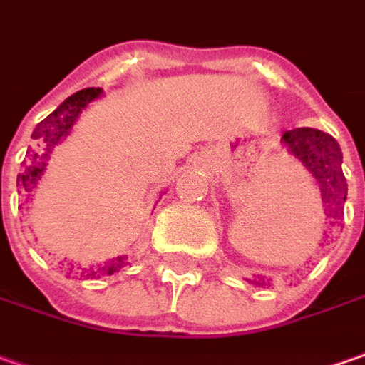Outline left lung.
Segmentation results:
<instances>
[{
  "label": "left lung",
  "mask_w": 365,
  "mask_h": 365,
  "mask_svg": "<svg viewBox=\"0 0 365 365\" xmlns=\"http://www.w3.org/2000/svg\"><path fill=\"white\" fill-rule=\"evenodd\" d=\"M283 143L315 175L325 212H329L327 216H341L347 197V183L341 171V149L337 141L319 129L299 127L293 131H284Z\"/></svg>",
  "instance_id": "8db88e82"
}]
</instances>
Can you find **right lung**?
<instances>
[{
  "mask_svg": "<svg viewBox=\"0 0 365 365\" xmlns=\"http://www.w3.org/2000/svg\"><path fill=\"white\" fill-rule=\"evenodd\" d=\"M98 95H101V88H84V91H78V93H74L72 96H68L52 115H48L42 123H38V127H36L32 133V139H36V143L38 145H42L44 151H34L30 163H28V165L24 168V171L18 175V183L21 190L32 192L34 187L38 185V180H40L42 173H44L46 161L50 158L52 149L68 135V131L72 129V125H74V120L78 119V115L82 113V108L86 107L91 101H95ZM125 258L127 257L115 258V260H110L105 267H101V269L96 270L82 269V274H86V279H88V277L93 279L96 272H103V274L119 272V270L127 264Z\"/></svg>",
  "mask_w": 365,
  "mask_h": 365,
  "instance_id": "obj_1",
  "label": "right lung"
}]
</instances>
